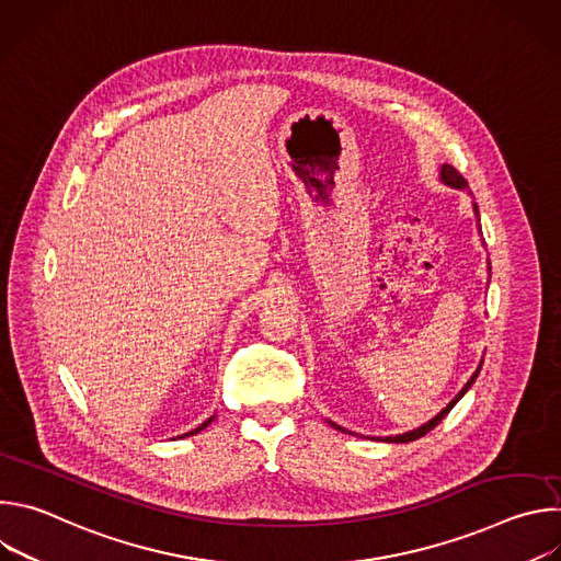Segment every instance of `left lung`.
Segmentation results:
<instances>
[{"label": "left lung", "instance_id": "8db88e82", "mask_svg": "<svg viewBox=\"0 0 561 561\" xmlns=\"http://www.w3.org/2000/svg\"><path fill=\"white\" fill-rule=\"evenodd\" d=\"M442 180H444L448 186H453V188H468L466 180L461 178V173H459L455 167H448V164H444V167H442ZM474 210H477V208H474ZM479 368H482V366H479ZM479 368H477V370H474V375L468 379V383L461 388V392H459V394L453 399V402H450V404H448V407H446V409H444V411H442L437 417H433L428 424H424V426H422V428H417V431H411V433H404V435H394V437H386L383 442L407 444V442H415V439L424 437L428 431H433V428H435V426H437V424H439V422H442V420H444V417L450 413V409H453V407L459 402V399L463 397V392H466V390L472 386V381H474V379H477V375H479ZM333 426H335V424H333ZM335 428H340V426H335ZM340 431H344V428H340Z\"/></svg>", "mask_w": 561, "mask_h": 561}]
</instances>
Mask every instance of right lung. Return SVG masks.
Here are the masks:
<instances>
[{"mask_svg": "<svg viewBox=\"0 0 561 561\" xmlns=\"http://www.w3.org/2000/svg\"><path fill=\"white\" fill-rule=\"evenodd\" d=\"M210 422H213V417H210V420H208V422H204V424H202V426H197V428H195V431H191V433H186V435H195V433H199V431H204V428H206V426H208V424H210Z\"/></svg>", "mask_w": 561, "mask_h": 561, "instance_id": "obj_1", "label": "right lung"}]
</instances>
